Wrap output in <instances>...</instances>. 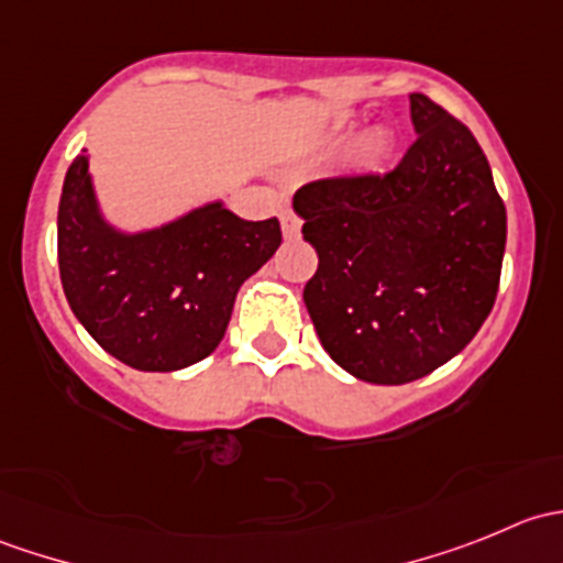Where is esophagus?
<instances>
[{
	"instance_id": "esophagus-1",
	"label": "esophagus",
	"mask_w": 563,
	"mask_h": 563,
	"mask_svg": "<svg viewBox=\"0 0 563 563\" xmlns=\"http://www.w3.org/2000/svg\"><path fill=\"white\" fill-rule=\"evenodd\" d=\"M280 225H283V236H286V240H294V236H299L302 220H299L291 209H286V212L280 214Z\"/></svg>"
}]
</instances>
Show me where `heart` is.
I'll return each mask as SVG.
<instances>
[{"label": "heart", "instance_id": "1", "mask_svg": "<svg viewBox=\"0 0 563 563\" xmlns=\"http://www.w3.org/2000/svg\"><path fill=\"white\" fill-rule=\"evenodd\" d=\"M382 152H384V144L382 141H376V144H373V155H382Z\"/></svg>", "mask_w": 563, "mask_h": 563}]
</instances>
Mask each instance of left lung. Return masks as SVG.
Listing matches in <instances>:
<instances>
[{"instance_id":"left-lung-1","label":"left lung","mask_w":563,"mask_h":563,"mask_svg":"<svg viewBox=\"0 0 563 563\" xmlns=\"http://www.w3.org/2000/svg\"><path fill=\"white\" fill-rule=\"evenodd\" d=\"M417 139L389 174L299 187L316 247L305 305L323 351L360 382L408 384L457 356L490 316L507 209L471 130L408 95Z\"/></svg>"}]
</instances>
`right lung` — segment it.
Segmentation results:
<instances>
[{"label":"right lung","instance_id":"obj_1","mask_svg":"<svg viewBox=\"0 0 563 563\" xmlns=\"http://www.w3.org/2000/svg\"><path fill=\"white\" fill-rule=\"evenodd\" d=\"M277 218L242 220L223 201L161 229L119 231L100 212L87 150L70 163L56 218L62 288L111 356L172 373L212 354L236 291L280 247Z\"/></svg>","mask_w":563,"mask_h":563}]
</instances>
